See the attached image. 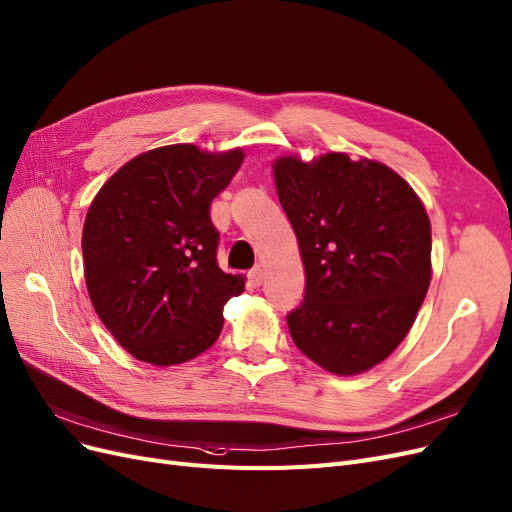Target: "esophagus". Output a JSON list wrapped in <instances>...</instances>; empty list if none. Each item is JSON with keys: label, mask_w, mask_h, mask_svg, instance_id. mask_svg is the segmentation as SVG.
<instances>
[{"label": "esophagus", "mask_w": 512, "mask_h": 512, "mask_svg": "<svg viewBox=\"0 0 512 512\" xmlns=\"http://www.w3.org/2000/svg\"><path fill=\"white\" fill-rule=\"evenodd\" d=\"M250 281H252V286H254V288L262 286V281H264V269H262V267L252 269V271H250Z\"/></svg>", "instance_id": "34e87169"}]
</instances>
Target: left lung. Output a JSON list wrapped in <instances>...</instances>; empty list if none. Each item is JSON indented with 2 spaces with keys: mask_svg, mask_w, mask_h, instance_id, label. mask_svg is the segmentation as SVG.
I'll use <instances>...</instances> for the list:
<instances>
[{
  "mask_svg": "<svg viewBox=\"0 0 512 512\" xmlns=\"http://www.w3.org/2000/svg\"><path fill=\"white\" fill-rule=\"evenodd\" d=\"M273 180L305 267L292 341L332 375L366 373L407 337L430 288L426 207L394 169L345 152L277 156Z\"/></svg>",
  "mask_w": 512,
  "mask_h": 512,
  "instance_id": "8db88e82",
  "label": "left lung"
}]
</instances>
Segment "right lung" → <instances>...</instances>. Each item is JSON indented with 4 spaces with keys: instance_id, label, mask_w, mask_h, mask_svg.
<instances>
[{
    "instance_id": "obj_1",
    "label": "right lung",
    "mask_w": 512,
    "mask_h": 512,
    "mask_svg": "<svg viewBox=\"0 0 512 512\" xmlns=\"http://www.w3.org/2000/svg\"><path fill=\"white\" fill-rule=\"evenodd\" d=\"M243 156L241 148H154L122 165L88 207L82 228L88 298L133 358L165 368L218 341L222 309L245 290V277L220 269L209 205Z\"/></svg>"
}]
</instances>
